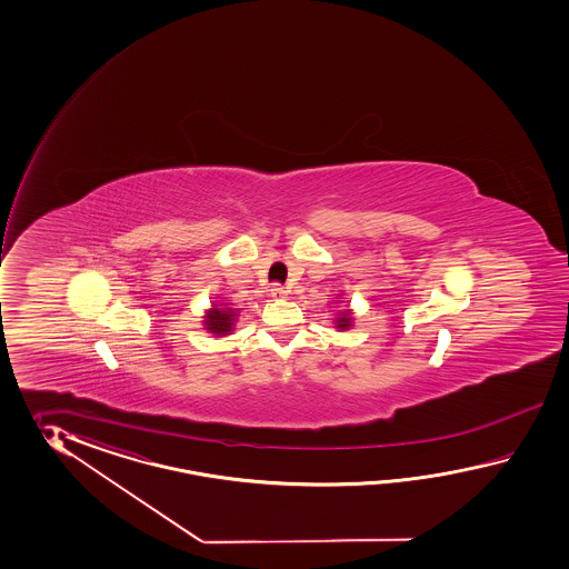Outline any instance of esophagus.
<instances>
[{
	"instance_id": "1",
	"label": "esophagus",
	"mask_w": 569,
	"mask_h": 569,
	"mask_svg": "<svg viewBox=\"0 0 569 569\" xmlns=\"http://www.w3.org/2000/svg\"><path fill=\"white\" fill-rule=\"evenodd\" d=\"M284 295H287L284 287H280V284H272L270 287V297H284Z\"/></svg>"
}]
</instances>
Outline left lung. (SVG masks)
<instances>
[{
	"mask_svg": "<svg viewBox=\"0 0 569 569\" xmlns=\"http://www.w3.org/2000/svg\"><path fill=\"white\" fill-rule=\"evenodd\" d=\"M336 326H338V329H341V331H346V329H350V327H351L350 309H346V311H341V315H339L338 319H336Z\"/></svg>",
	"mask_w": 569,
	"mask_h": 569,
	"instance_id": "1",
	"label": "left lung"
}]
</instances>
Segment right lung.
<instances>
[{
  "mask_svg": "<svg viewBox=\"0 0 569 569\" xmlns=\"http://www.w3.org/2000/svg\"><path fill=\"white\" fill-rule=\"evenodd\" d=\"M236 309H230L228 307V302H223V305H213L206 315V321H203V326H206L207 331H211V333H216V336H228L231 329H233V323H236Z\"/></svg>",
  "mask_w": 569,
  "mask_h": 569,
  "instance_id": "obj_1",
  "label": "right lung"
}]
</instances>
